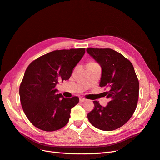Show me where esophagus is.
I'll return each instance as SVG.
<instances>
[{"mask_svg":"<svg viewBox=\"0 0 160 160\" xmlns=\"http://www.w3.org/2000/svg\"><path fill=\"white\" fill-rule=\"evenodd\" d=\"M80 102H85V101H86V99L85 98H83V97H80Z\"/></svg>","mask_w":160,"mask_h":160,"instance_id":"34e87169","label":"esophagus"}]
</instances>
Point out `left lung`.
I'll list each match as a JSON object with an SVG mask.
<instances>
[{
    "label": "left lung",
    "mask_w": 160,
    "mask_h": 160,
    "mask_svg": "<svg viewBox=\"0 0 160 160\" xmlns=\"http://www.w3.org/2000/svg\"><path fill=\"white\" fill-rule=\"evenodd\" d=\"M86 52L102 68L100 86L109 89L106 107L94 100V108L88 114L90 122L102 131H113L128 121L135 112L139 84L129 60L112 49L88 48Z\"/></svg>",
    "instance_id": "left-lung-1"
}]
</instances>
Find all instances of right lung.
Wrapping results in <instances>:
<instances>
[{
	"instance_id": "right-lung-1",
	"label": "right lung",
	"mask_w": 160,
	"mask_h": 160,
	"mask_svg": "<svg viewBox=\"0 0 160 160\" xmlns=\"http://www.w3.org/2000/svg\"><path fill=\"white\" fill-rule=\"evenodd\" d=\"M84 53V48L56 50L27 67L19 88L21 103L27 118L37 128L53 131L68 123L71 108L79 98H64L55 88L59 80L70 78Z\"/></svg>"
}]
</instances>
